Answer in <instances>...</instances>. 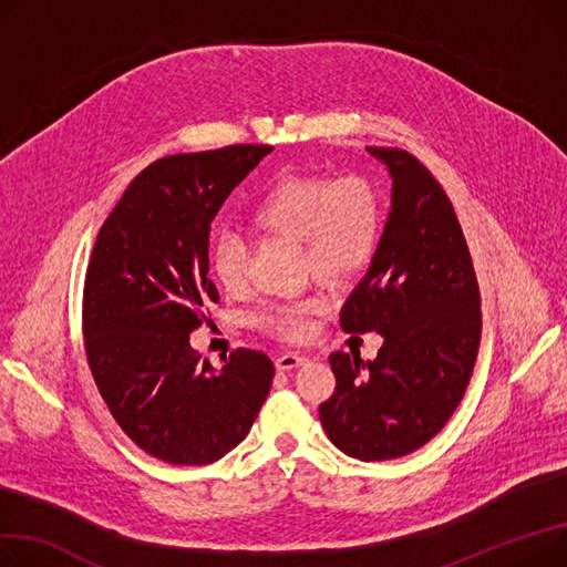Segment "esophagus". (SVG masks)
<instances>
[{
    "instance_id": "esophagus-1",
    "label": "esophagus",
    "mask_w": 567,
    "mask_h": 567,
    "mask_svg": "<svg viewBox=\"0 0 567 567\" xmlns=\"http://www.w3.org/2000/svg\"><path fill=\"white\" fill-rule=\"evenodd\" d=\"M303 362H306L303 355H298V353H282V355L276 358V369H278V371H291V369H296L298 364H303Z\"/></svg>"
}]
</instances>
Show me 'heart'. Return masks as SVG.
<instances>
[{
  "instance_id": "obj_1",
  "label": "heart",
  "mask_w": 567,
  "mask_h": 567,
  "mask_svg": "<svg viewBox=\"0 0 567 567\" xmlns=\"http://www.w3.org/2000/svg\"><path fill=\"white\" fill-rule=\"evenodd\" d=\"M250 225L261 233L300 244L306 269L328 285L362 274L379 250L383 203L362 177H282L250 212ZM212 274L225 291H241L248 282V250L237 235L225 233L212 246ZM319 300L278 306L261 317L271 332L300 339L310 332V315Z\"/></svg>"
}]
</instances>
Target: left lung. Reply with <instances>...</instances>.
Segmentation results:
<instances>
[{
	"label": "left lung",
	"instance_id": "8db88e82",
	"mask_svg": "<svg viewBox=\"0 0 567 567\" xmlns=\"http://www.w3.org/2000/svg\"><path fill=\"white\" fill-rule=\"evenodd\" d=\"M392 177L379 250L339 312L347 332L375 330L373 360L330 353L334 394L319 405L330 442L358 461L412 454L458 408L481 342L472 257L437 179L403 150L367 147Z\"/></svg>",
	"mask_w": 567,
	"mask_h": 567
}]
</instances>
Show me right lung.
<instances>
[{"label":"right lung","mask_w":567,"mask_h":567,"mask_svg":"<svg viewBox=\"0 0 567 567\" xmlns=\"http://www.w3.org/2000/svg\"><path fill=\"white\" fill-rule=\"evenodd\" d=\"M271 145L173 155L141 171L97 235L84 285V339L113 420L145 454L209 465L250 431L274 362L248 349L212 367L188 344L218 291L209 225Z\"/></svg>","instance_id":"obj_1"}]
</instances>
